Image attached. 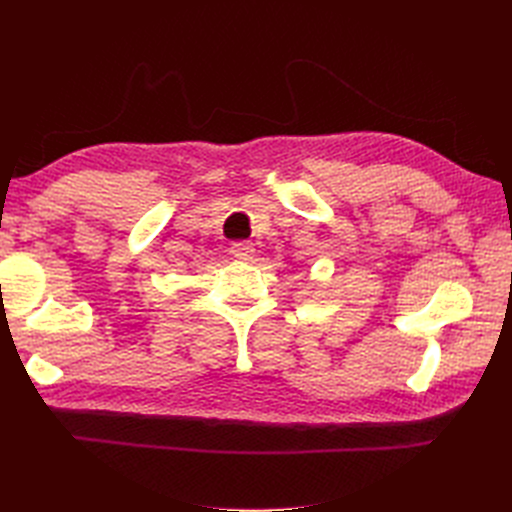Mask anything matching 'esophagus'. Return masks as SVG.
I'll return each mask as SVG.
<instances>
[{
  "label": "esophagus",
  "mask_w": 512,
  "mask_h": 512,
  "mask_svg": "<svg viewBox=\"0 0 512 512\" xmlns=\"http://www.w3.org/2000/svg\"><path fill=\"white\" fill-rule=\"evenodd\" d=\"M230 254L241 260H250L254 256V245L250 241H235L230 245Z\"/></svg>",
  "instance_id": "1"
}]
</instances>
